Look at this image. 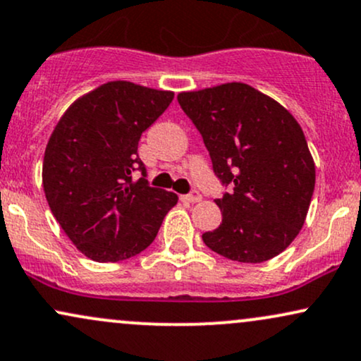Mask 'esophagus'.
<instances>
[{"mask_svg":"<svg viewBox=\"0 0 361 361\" xmlns=\"http://www.w3.org/2000/svg\"><path fill=\"white\" fill-rule=\"evenodd\" d=\"M181 200H183V202H188V203H197L202 200V193L197 192V190H192L190 193L181 195Z\"/></svg>","mask_w":361,"mask_h":361,"instance_id":"esophagus-1","label":"esophagus"}]
</instances>
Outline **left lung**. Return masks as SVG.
<instances>
[{
    "mask_svg": "<svg viewBox=\"0 0 361 361\" xmlns=\"http://www.w3.org/2000/svg\"><path fill=\"white\" fill-rule=\"evenodd\" d=\"M202 134L215 176L228 192L215 203L219 228L202 235L230 260L259 264L279 255L305 225L314 161L298 121L254 87L232 82L178 95Z\"/></svg>",
    "mask_w": 361,
    "mask_h": 361,
    "instance_id": "8db88e82",
    "label": "left lung"
}]
</instances>
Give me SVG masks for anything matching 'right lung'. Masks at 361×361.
Segmentation results:
<instances>
[{
	"label": "right lung",
	"mask_w": 361,
	"mask_h": 361,
	"mask_svg": "<svg viewBox=\"0 0 361 361\" xmlns=\"http://www.w3.org/2000/svg\"><path fill=\"white\" fill-rule=\"evenodd\" d=\"M173 92L107 82L68 107L43 158L50 210L82 254L119 262L151 245L175 193L147 183L141 134L168 109ZM141 172L137 180L133 173Z\"/></svg>",
	"instance_id": "add662e5"
}]
</instances>
